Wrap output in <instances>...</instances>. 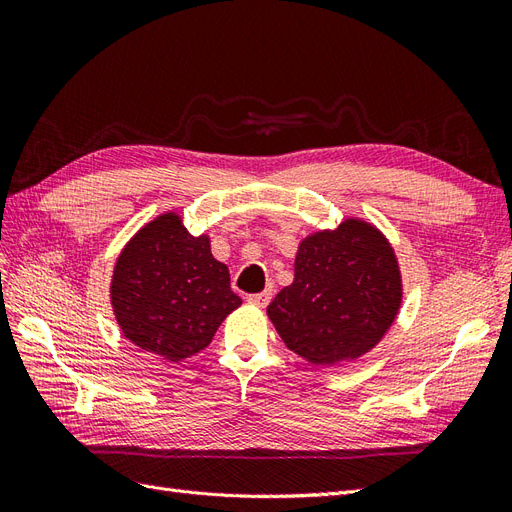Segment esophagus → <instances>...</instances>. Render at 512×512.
I'll use <instances>...</instances> for the list:
<instances>
[{"mask_svg":"<svg viewBox=\"0 0 512 512\" xmlns=\"http://www.w3.org/2000/svg\"><path fill=\"white\" fill-rule=\"evenodd\" d=\"M271 290H265V292H254V294H247V303H252V305H258V307H267L269 305V301H271Z\"/></svg>","mask_w":512,"mask_h":512,"instance_id":"1","label":"esophagus"}]
</instances>
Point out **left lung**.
<instances>
[{
  "mask_svg": "<svg viewBox=\"0 0 512 512\" xmlns=\"http://www.w3.org/2000/svg\"><path fill=\"white\" fill-rule=\"evenodd\" d=\"M401 303L393 247L361 220L307 237L294 282L267 307L284 344L314 365H337L374 348Z\"/></svg>",
  "mask_w": 512,
  "mask_h": 512,
  "instance_id": "obj_1",
  "label": "left lung"
}]
</instances>
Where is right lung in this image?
<instances>
[{"mask_svg":"<svg viewBox=\"0 0 512 512\" xmlns=\"http://www.w3.org/2000/svg\"><path fill=\"white\" fill-rule=\"evenodd\" d=\"M111 299L123 335L175 363L205 350L241 305L228 267L211 256L209 239L192 237L175 213L160 215L126 245Z\"/></svg>","mask_w":512,"mask_h":512,"instance_id":"obj_1","label":"right lung"}]
</instances>
